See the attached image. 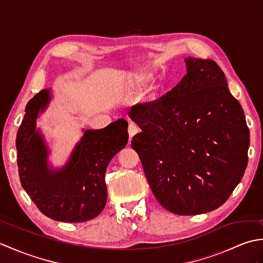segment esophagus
<instances>
[{
	"label": "esophagus",
	"instance_id": "esophagus-1",
	"mask_svg": "<svg viewBox=\"0 0 263 263\" xmlns=\"http://www.w3.org/2000/svg\"><path fill=\"white\" fill-rule=\"evenodd\" d=\"M127 131H128V136H130V138H132L133 136H136L139 132V126L137 124H135V123H130V124H128Z\"/></svg>",
	"mask_w": 263,
	"mask_h": 263
}]
</instances>
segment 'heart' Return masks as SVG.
<instances>
[{
	"mask_svg": "<svg viewBox=\"0 0 263 263\" xmlns=\"http://www.w3.org/2000/svg\"><path fill=\"white\" fill-rule=\"evenodd\" d=\"M144 79H149V78H148V77H147V78H144Z\"/></svg>",
	"mask_w": 263,
	"mask_h": 263,
	"instance_id": "obj_1",
	"label": "heart"
}]
</instances>
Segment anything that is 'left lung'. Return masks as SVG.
<instances>
[{"instance_id":"1","label":"left lung","mask_w":263,"mask_h":263,"mask_svg":"<svg viewBox=\"0 0 263 263\" xmlns=\"http://www.w3.org/2000/svg\"><path fill=\"white\" fill-rule=\"evenodd\" d=\"M186 74L152 103L132 106V139L158 202L176 215L219 208L241 182L250 132L242 106L212 60L185 59Z\"/></svg>"}]
</instances>
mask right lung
Instances as JSON below:
<instances>
[{
  "label": "right lung",
  "instance_id": "obj_1",
  "mask_svg": "<svg viewBox=\"0 0 263 263\" xmlns=\"http://www.w3.org/2000/svg\"><path fill=\"white\" fill-rule=\"evenodd\" d=\"M43 89L26 106L16 133L19 177L33 203L51 219L65 222L90 220L107 200L105 172L114 156L126 146L127 122L123 119L100 130H86L62 168L49 167V150L36 120L51 102Z\"/></svg>",
  "mask_w": 263,
  "mask_h": 263
}]
</instances>
